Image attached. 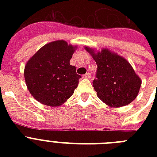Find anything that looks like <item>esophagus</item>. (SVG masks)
Here are the masks:
<instances>
[{"instance_id": "obj_1", "label": "esophagus", "mask_w": 157, "mask_h": 157, "mask_svg": "<svg viewBox=\"0 0 157 157\" xmlns=\"http://www.w3.org/2000/svg\"><path fill=\"white\" fill-rule=\"evenodd\" d=\"M83 77H84V78H86V79H90L91 78V75L90 73H86V75H84Z\"/></svg>"}]
</instances>
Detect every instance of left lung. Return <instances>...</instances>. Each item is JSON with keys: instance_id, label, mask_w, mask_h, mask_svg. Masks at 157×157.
Returning a JSON list of instances; mask_svg holds the SVG:
<instances>
[{"instance_id": "1", "label": "left lung", "mask_w": 157, "mask_h": 157, "mask_svg": "<svg viewBox=\"0 0 157 157\" xmlns=\"http://www.w3.org/2000/svg\"><path fill=\"white\" fill-rule=\"evenodd\" d=\"M98 66L93 86L97 96L111 107H121L138 96L142 81L129 62L108 49L95 51L85 47Z\"/></svg>"}]
</instances>
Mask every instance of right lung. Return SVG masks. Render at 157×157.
Returning <instances> with one entry per match:
<instances>
[{
  "mask_svg": "<svg viewBox=\"0 0 157 157\" xmlns=\"http://www.w3.org/2000/svg\"><path fill=\"white\" fill-rule=\"evenodd\" d=\"M77 46L63 40L40 48L26 63L24 78L30 94L39 103L50 107L63 104L74 93L81 76L70 59Z\"/></svg>",
  "mask_w": 157,
  "mask_h": 157,
  "instance_id": "right-lung-1",
  "label": "right lung"
}]
</instances>
